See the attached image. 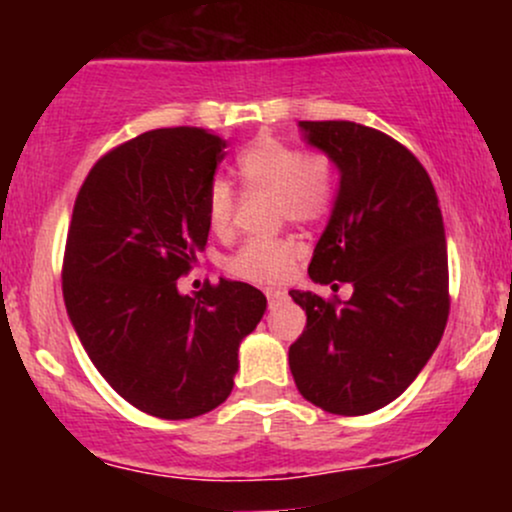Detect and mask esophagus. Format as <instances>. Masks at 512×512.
<instances>
[{"instance_id": "esophagus-1", "label": "esophagus", "mask_w": 512, "mask_h": 512, "mask_svg": "<svg viewBox=\"0 0 512 512\" xmlns=\"http://www.w3.org/2000/svg\"><path fill=\"white\" fill-rule=\"evenodd\" d=\"M264 296H267L269 305H274V303H279L281 298H286V293L281 289H267V291H264Z\"/></svg>"}]
</instances>
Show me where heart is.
I'll return each instance as SVG.
<instances>
[{
	"label": "heart",
	"mask_w": 512,
	"mask_h": 512,
	"mask_svg": "<svg viewBox=\"0 0 512 512\" xmlns=\"http://www.w3.org/2000/svg\"><path fill=\"white\" fill-rule=\"evenodd\" d=\"M238 173L248 190L272 192L279 219L310 223L332 207L334 166L325 154L293 146L284 139L260 137L240 151ZM236 216V192L226 180H214L207 192V219L216 233H226ZM301 248L293 240H245L228 257V272L255 284H276L293 272Z\"/></svg>",
	"instance_id": "heart-1"
}]
</instances>
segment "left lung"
Wrapping results in <instances>:
<instances>
[{
	"label": "left lung",
	"instance_id": "8db88e82",
	"mask_svg": "<svg viewBox=\"0 0 512 512\" xmlns=\"http://www.w3.org/2000/svg\"><path fill=\"white\" fill-rule=\"evenodd\" d=\"M339 170V190L308 274L346 281L349 301L289 291L308 315L289 349L298 392L361 416L395 402L433 356L448 322V245L436 190L411 151L356 122H298ZM337 289V284H332Z\"/></svg>",
	"mask_w": 512,
	"mask_h": 512
}]
</instances>
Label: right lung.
<instances>
[{
	"instance_id": "right-lung-1",
	"label": "right lung",
	"mask_w": 512,
	"mask_h": 512,
	"mask_svg": "<svg viewBox=\"0 0 512 512\" xmlns=\"http://www.w3.org/2000/svg\"><path fill=\"white\" fill-rule=\"evenodd\" d=\"M226 146L207 129H151L105 154L74 204L67 315L108 385L158 419L226 402L240 342L267 310L243 281L221 279L195 298L178 291L207 245V192Z\"/></svg>"
}]
</instances>
